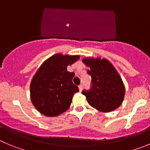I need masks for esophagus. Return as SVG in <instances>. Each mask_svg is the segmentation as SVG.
Here are the masks:
<instances>
[{
	"label": "esophagus",
	"instance_id": "obj_1",
	"mask_svg": "<svg viewBox=\"0 0 150 150\" xmlns=\"http://www.w3.org/2000/svg\"><path fill=\"white\" fill-rule=\"evenodd\" d=\"M78 88H79V91H80V92H81L82 89H83V85H82V84L79 85V86H78Z\"/></svg>",
	"mask_w": 150,
	"mask_h": 150
}]
</instances>
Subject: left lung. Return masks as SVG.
<instances>
[{"label": "left lung", "instance_id": "1", "mask_svg": "<svg viewBox=\"0 0 150 150\" xmlns=\"http://www.w3.org/2000/svg\"><path fill=\"white\" fill-rule=\"evenodd\" d=\"M82 62L90 68L92 88L82 92L91 107L102 112H110L120 107L125 96V86L119 73L106 58H85Z\"/></svg>", "mask_w": 150, "mask_h": 150}]
</instances>
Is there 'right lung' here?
I'll use <instances>...</instances> for the list:
<instances>
[{"label": "right lung", "mask_w": 150, "mask_h": 150, "mask_svg": "<svg viewBox=\"0 0 150 150\" xmlns=\"http://www.w3.org/2000/svg\"><path fill=\"white\" fill-rule=\"evenodd\" d=\"M79 55L58 53L40 65L30 83V98L33 106L42 115L55 117L67 111L78 87L72 83L74 72L67 66L76 62Z\"/></svg>", "instance_id": "add662e5"}]
</instances>
